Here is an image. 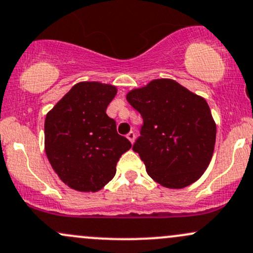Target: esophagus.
I'll return each instance as SVG.
<instances>
[{
  "label": "esophagus",
  "mask_w": 253,
  "mask_h": 253,
  "mask_svg": "<svg viewBox=\"0 0 253 253\" xmlns=\"http://www.w3.org/2000/svg\"><path fill=\"white\" fill-rule=\"evenodd\" d=\"M127 139L129 140V142L131 143H133L134 142V138H135V134H134V132L133 131H131V132H128V133H127Z\"/></svg>",
  "instance_id": "obj_1"
}]
</instances>
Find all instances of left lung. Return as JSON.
I'll return each instance as SVG.
<instances>
[{"label":"left lung","instance_id":"1","mask_svg":"<svg viewBox=\"0 0 253 253\" xmlns=\"http://www.w3.org/2000/svg\"><path fill=\"white\" fill-rule=\"evenodd\" d=\"M126 98L143 118L132 149L148 174L171 189L196 182L206 171L216 143V124L206 100L169 79L154 80Z\"/></svg>","mask_w":253,"mask_h":253}]
</instances>
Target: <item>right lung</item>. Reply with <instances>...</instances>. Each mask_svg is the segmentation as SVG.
Returning a JSON list of instances; mask_svg holds the SVG:
<instances>
[{
  "mask_svg": "<svg viewBox=\"0 0 253 253\" xmlns=\"http://www.w3.org/2000/svg\"><path fill=\"white\" fill-rule=\"evenodd\" d=\"M115 86L76 84L47 114L44 149L50 166L71 189L98 191L116 173V164L132 147L106 115Z\"/></svg>",
  "mask_w": 253,
  "mask_h": 253,
  "instance_id": "add662e5",
  "label": "right lung"
}]
</instances>
